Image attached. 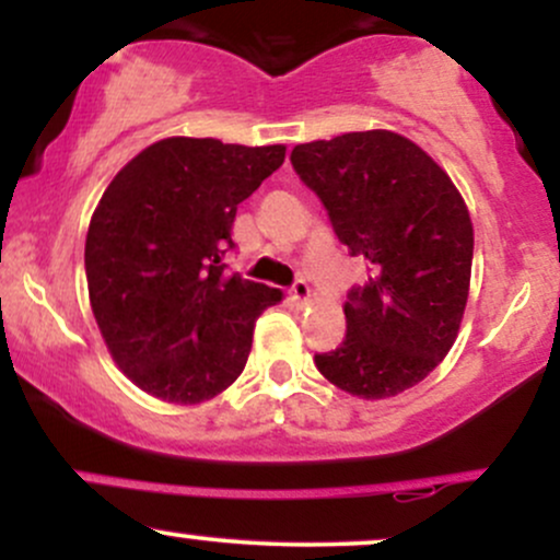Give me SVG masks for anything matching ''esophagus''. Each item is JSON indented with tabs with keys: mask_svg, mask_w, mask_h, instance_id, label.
<instances>
[{
	"mask_svg": "<svg viewBox=\"0 0 560 560\" xmlns=\"http://www.w3.org/2000/svg\"><path fill=\"white\" fill-rule=\"evenodd\" d=\"M289 298L294 300V305H305L307 300H311V284H307L305 279H298L289 289Z\"/></svg>",
	"mask_w": 560,
	"mask_h": 560,
	"instance_id": "obj_1",
	"label": "esophagus"
}]
</instances>
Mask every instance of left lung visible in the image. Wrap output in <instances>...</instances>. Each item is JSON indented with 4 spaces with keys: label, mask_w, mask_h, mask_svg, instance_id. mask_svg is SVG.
I'll list each match as a JSON object with an SVG mask.
<instances>
[{
    "label": "left lung",
    "mask_w": 560,
    "mask_h": 560,
    "mask_svg": "<svg viewBox=\"0 0 560 560\" xmlns=\"http://www.w3.org/2000/svg\"><path fill=\"white\" fill-rule=\"evenodd\" d=\"M289 160L339 242L369 262V281L347 292L342 345L313 361L363 400L400 395L458 337L474 258L464 199L421 147L392 131L298 144Z\"/></svg>",
    "instance_id": "left-lung-1"
}]
</instances>
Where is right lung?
I'll use <instances>...</instances> for the list:
<instances>
[{"instance_id": "1", "label": "right lung", "mask_w": 560, "mask_h": 560, "mask_svg": "<svg viewBox=\"0 0 560 560\" xmlns=\"http://www.w3.org/2000/svg\"><path fill=\"white\" fill-rule=\"evenodd\" d=\"M287 147L173 137L141 150L96 205L86 234L89 300L118 369L168 402L210 400L236 382L255 320L279 289L226 273L236 205Z\"/></svg>"}]
</instances>
